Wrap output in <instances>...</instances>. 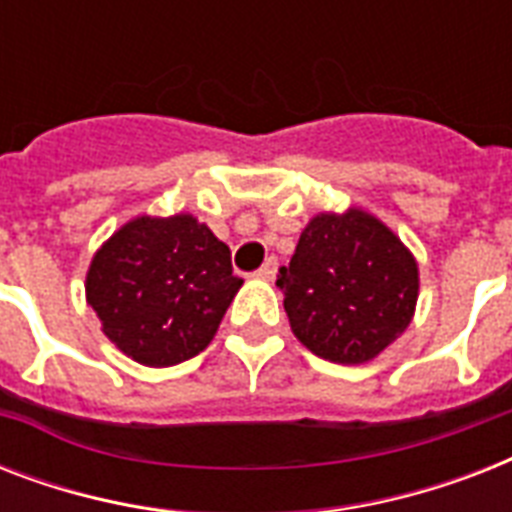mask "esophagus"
<instances>
[{"label": "esophagus", "instance_id": "obj_1", "mask_svg": "<svg viewBox=\"0 0 512 512\" xmlns=\"http://www.w3.org/2000/svg\"><path fill=\"white\" fill-rule=\"evenodd\" d=\"M276 257H268V260H265L263 265H260V268H257L255 271V276L257 279H265V281H271L273 276H276Z\"/></svg>", "mask_w": 512, "mask_h": 512}]
</instances>
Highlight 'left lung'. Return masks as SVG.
Returning a JSON list of instances; mask_svg holds the SVG:
<instances>
[{
    "label": "left lung",
    "mask_w": 512,
    "mask_h": 512,
    "mask_svg": "<svg viewBox=\"0 0 512 512\" xmlns=\"http://www.w3.org/2000/svg\"><path fill=\"white\" fill-rule=\"evenodd\" d=\"M276 287L305 348L335 364H364L409 327L420 279L396 233L350 209L313 217Z\"/></svg>",
    "instance_id": "8db88e82"
}]
</instances>
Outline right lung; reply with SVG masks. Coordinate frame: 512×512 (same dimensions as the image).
I'll return each instance as SVG.
<instances>
[{"label": "right lung", "mask_w": 512, "mask_h": 512, "mask_svg": "<svg viewBox=\"0 0 512 512\" xmlns=\"http://www.w3.org/2000/svg\"><path fill=\"white\" fill-rule=\"evenodd\" d=\"M239 287L231 249L196 217H138L98 249L87 303L127 356L172 366L207 348Z\"/></svg>", "instance_id": "obj_1"}]
</instances>
